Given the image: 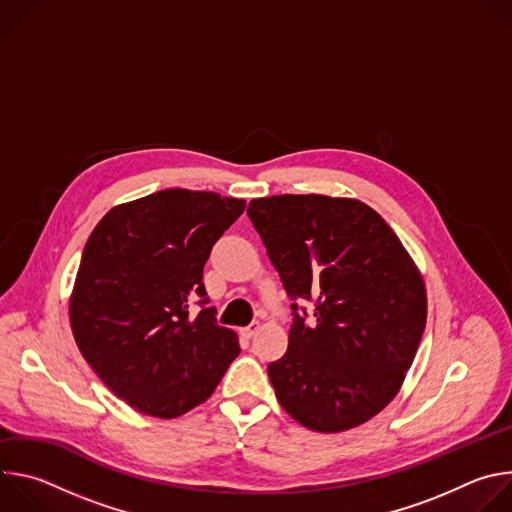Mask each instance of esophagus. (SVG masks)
I'll return each instance as SVG.
<instances>
[{"label":"esophagus","instance_id":"34e87169","mask_svg":"<svg viewBox=\"0 0 512 512\" xmlns=\"http://www.w3.org/2000/svg\"><path fill=\"white\" fill-rule=\"evenodd\" d=\"M257 332H259V322H257V320H253L249 326L241 328V334H243V336H247V338H253Z\"/></svg>","mask_w":512,"mask_h":512}]
</instances>
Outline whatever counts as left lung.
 Listing matches in <instances>:
<instances>
[{
  "label": "left lung",
  "mask_w": 512,
  "mask_h": 512,
  "mask_svg": "<svg viewBox=\"0 0 512 512\" xmlns=\"http://www.w3.org/2000/svg\"><path fill=\"white\" fill-rule=\"evenodd\" d=\"M247 214L294 300L287 352L267 364L279 405L322 433L369 421L399 391L421 342L417 267L360 200L281 194L251 200Z\"/></svg>",
  "instance_id": "left-lung-1"
}]
</instances>
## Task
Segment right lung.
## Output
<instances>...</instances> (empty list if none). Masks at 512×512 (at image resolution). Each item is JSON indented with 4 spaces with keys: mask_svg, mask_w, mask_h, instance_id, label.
Wrapping results in <instances>:
<instances>
[{
    "mask_svg": "<svg viewBox=\"0 0 512 512\" xmlns=\"http://www.w3.org/2000/svg\"><path fill=\"white\" fill-rule=\"evenodd\" d=\"M243 210L245 200L168 188L115 206L91 233L70 326L91 369L133 409L178 417L206 401L239 356L237 334L208 306L202 271Z\"/></svg>",
    "mask_w": 512,
    "mask_h": 512,
    "instance_id": "1",
    "label": "right lung"
}]
</instances>
